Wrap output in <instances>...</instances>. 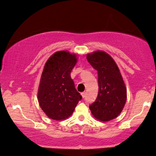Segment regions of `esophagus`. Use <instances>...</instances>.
Segmentation results:
<instances>
[{
  "label": "esophagus",
  "instance_id": "obj_1",
  "mask_svg": "<svg viewBox=\"0 0 156 156\" xmlns=\"http://www.w3.org/2000/svg\"><path fill=\"white\" fill-rule=\"evenodd\" d=\"M81 95H82V97L83 98H85V96H86V92H83L81 93Z\"/></svg>",
  "mask_w": 156,
  "mask_h": 156
}]
</instances>
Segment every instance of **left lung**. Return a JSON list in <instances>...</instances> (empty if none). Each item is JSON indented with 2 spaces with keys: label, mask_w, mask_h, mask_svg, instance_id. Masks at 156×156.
<instances>
[{
  "label": "left lung",
  "mask_w": 156,
  "mask_h": 156,
  "mask_svg": "<svg viewBox=\"0 0 156 156\" xmlns=\"http://www.w3.org/2000/svg\"><path fill=\"white\" fill-rule=\"evenodd\" d=\"M87 59L98 74L99 92L96 100L90 105L91 112L102 122L116 118L127 99V90L118 65L103 51L88 54Z\"/></svg>",
  "instance_id": "8db88e82"
}]
</instances>
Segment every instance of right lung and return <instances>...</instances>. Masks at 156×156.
Returning <instances> with one entry per match:
<instances>
[{"instance_id":"right-lung-1","label":"right lung","mask_w":156,"mask_h":156,"mask_svg":"<svg viewBox=\"0 0 156 156\" xmlns=\"http://www.w3.org/2000/svg\"><path fill=\"white\" fill-rule=\"evenodd\" d=\"M77 62L76 54L56 51L46 62L38 90V100L49 118L62 120L72 115L82 96L76 91L71 72Z\"/></svg>"}]
</instances>
